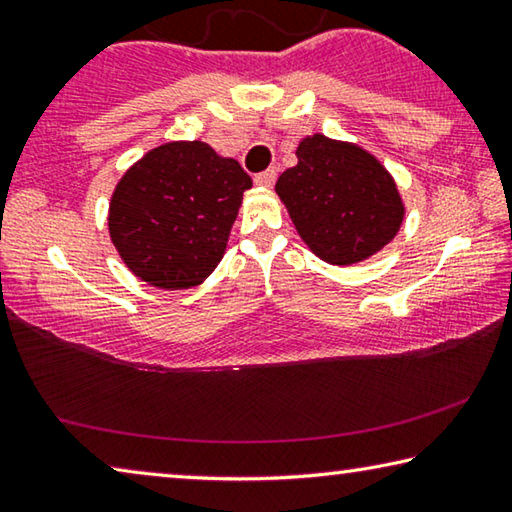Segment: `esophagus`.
Listing matches in <instances>:
<instances>
[{
    "label": "esophagus",
    "instance_id": "1",
    "mask_svg": "<svg viewBox=\"0 0 512 512\" xmlns=\"http://www.w3.org/2000/svg\"><path fill=\"white\" fill-rule=\"evenodd\" d=\"M275 178H277V173L273 169H266L262 173H257L255 185H259V187H273L275 185Z\"/></svg>",
    "mask_w": 512,
    "mask_h": 512
}]
</instances>
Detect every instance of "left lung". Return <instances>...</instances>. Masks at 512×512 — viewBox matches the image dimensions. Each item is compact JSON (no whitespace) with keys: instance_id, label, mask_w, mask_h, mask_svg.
Wrapping results in <instances>:
<instances>
[{"instance_id":"1","label":"left lung","mask_w":512,"mask_h":512,"mask_svg":"<svg viewBox=\"0 0 512 512\" xmlns=\"http://www.w3.org/2000/svg\"><path fill=\"white\" fill-rule=\"evenodd\" d=\"M298 164L277 178L302 241L329 264L361 262L400 230L404 205L395 180L359 146L314 135L298 146Z\"/></svg>"}]
</instances>
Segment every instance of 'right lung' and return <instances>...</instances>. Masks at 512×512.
Segmentation results:
<instances>
[{
  "mask_svg": "<svg viewBox=\"0 0 512 512\" xmlns=\"http://www.w3.org/2000/svg\"><path fill=\"white\" fill-rule=\"evenodd\" d=\"M248 173L203 142H169L124 173L108 228L124 264L160 289L201 284L221 262Z\"/></svg>",
  "mask_w": 512,
  "mask_h": 512,
  "instance_id": "obj_1",
  "label": "right lung"
}]
</instances>
